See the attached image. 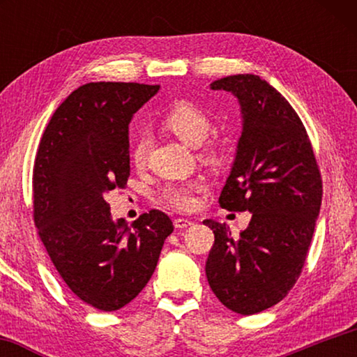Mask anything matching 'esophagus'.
Here are the masks:
<instances>
[{
    "instance_id": "esophagus-1",
    "label": "esophagus",
    "mask_w": 357,
    "mask_h": 357,
    "mask_svg": "<svg viewBox=\"0 0 357 357\" xmlns=\"http://www.w3.org/2000/svg\"><path fill=\"white\" fill-rule=\"evenodd\" d=\"M173 223H174V228L183 229V228L190 227L192 225V220L190 219H184V217H178V219L173 220Z\"/></svg>"
}]
</instances>
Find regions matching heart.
I'll list each match as a JSON object with an SVG mask.
<instances>
[{"mask_svg": "<svg viewBox=\"0 0 357 357\" xmlns=\"http://www.w3.org/2000/svg\"><path fill=\"white\" fill-rule=\"evenodd\" d=\"M164 128L176 135L179 140L197 146L203 143L204 138L208 137L211 129V118L209 114L202 110L200 107L187 100H179L170 107V110L165 113L162 119ZM148 146L146 140L143 137L135 138L130 146V160L135 167H143L146 164ZM203 183L200 179H189V181H176L164 187L160 197L165 203L176 209H192L197 204V192L202 190Z\"/></svg>", "mask_w": 357, "mask_h": 357, "instance_id": "b5f03b06", "label": "heart"}]
</instances>
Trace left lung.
<instances>
[{
	"mask_svg": "<svg viewBox=\"0 0 357 357\" xmlns=\"http://www.w3.org/2000/svg\"><path fill=\"white\" fill-rule=\"evenodd\" d=\"M209 88L231 93L243 118L219 203L249 211L252 219L239 238L225 223L203 222L215 238L206 277L227 309L253 315L285 298L301 274L321 206V176L298 113L268 82L238 74Z\"/></svg>",
	"mask_w": 357,
	"mask_h": 357,
	"instance_id": "8db88e82",
	"label": "left lung"
}]
</instances>
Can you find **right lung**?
<instances>
[{"label": "right lung", "mask_w": 357, "mask_h": 357, "mask_svg": "<svg viewBox=\"0 0 357 357\" xmlns=\"http://www.w3.org/2000/svg\"><path fill=\"white\" fill-rule=\"evenodd\" d=\"M159 84L98 82L72 91L40 138L33 172L34 223L66 285L102 312L146 287L173 222L162 211L129 227L107 193L130 174L129 124Z\"/></svg>", "instance_id": "1"}]
</instances>
